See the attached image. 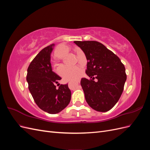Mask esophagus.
<instances>
[{"label":"esophagus","instance_id":"1","mask_svg":"<svg viewBox=\"0 0 150 150\" xmlns=\"http://www.w3.org/2000/svg\"><path fill=\"white\" fill-rule=\"evenodd\" d=\"M79 81H77V82L76 83V85H78H78H79Z\"/></svg>","mask_w":150,"mask_h":150}]
</instances>
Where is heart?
Returning <instances> with one entry per match:
<instances>
[{"instance_id":"heart-1","label":"heart","mask_w":150,"mask_h":150,"mask_svg":"<svg viewBox=\"0 0 150 150\" xmlns=\"http://www.w3.org/2000/svg\"><path fill=\"white\" fill-rule=\"evenodd\" d=\"M71 48L65 44H61L57 47L55 51V57L58 59H64V57L70 53ZM78 62H79L78 61ZM82 69L80 67H69L66 66H62L59 71V74L64 80L76 81L79 78L82 74Z\"/></svg>"}]
</instances>
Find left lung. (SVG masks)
<instances>
[{"mask_svg": "<svg viewBox=\"0 0 150 150\" xmlns=\"http://www.w3.org/2000/svg\"><path fill=\"white\" fill-rule=\"evenodd\" d=\"M87 59L86 73L90 79L82 78L86 102L93 110L106 112L118 101L123 91L126 74L120 58L100 42L93 40L74 41ZM97 79V81L93 79Z\"/></svg>", "mask_w": 150, "mask_h": 150, "instance_id": "8db88e82", "label": "left lung"}]
</instances>
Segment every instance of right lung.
<instances>
[{
  "label": "right lung",
  "instance_id": "add662e5",
  "mask_svg": "<svg viewBox=\"0 0 150 150\" xmlns=\"http://www.w3.org/2000/svg\"><path fill=\"white\" fill-rule=\"evenodd\" d=\"M54 44L40 51L30 62L28 69L27 81L29 91L36 104L45 112L56 114L69 104L71 92L68 84H56L61 79L52 71L51 54Z\"/></svg>",
  "mask_w": 150,
  "mask_h": 150
}]
</instances>
